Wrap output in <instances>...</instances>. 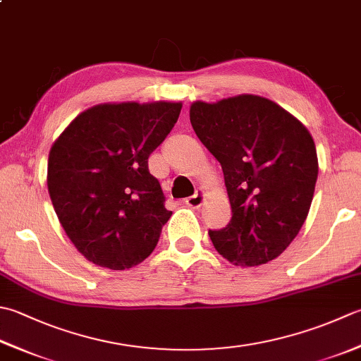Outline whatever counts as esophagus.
I'll return each mask as SVG.
<instances>
[{"mask_svg":"<svg viewBox=\"0 0 361 361\" xmlns=\"http://www.w3.org/2000/svg\"><path fill=\"white\" fill-rule=\"evenodd\" d=\"M203 200H204V192L202 189H199V190H195L194 195L188 197L185 202H186L188 207H190V208H200Z\"/></svg>","mask_w":361,"mask_h":361,"instance_id":"obj_1","label":"esophagus"}]
</instances>
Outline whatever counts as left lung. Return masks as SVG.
I'll return each instance as SVG.
<instances>
[{"instance_id": "left-lung-1", "label": "left lung", "mask_w": 361, "mask_h": 361, "mask_svg": "<svg viewBox=\"0 0 361 361\" xmlns=\"http://www.w3.org/2000/svg\"><path fill=\"white\" fill-rule=\"evenodd\" d=\"M189 117L221 162L231 204L227 227L208 231L216 250L236 266L277 258L312 207L317 180L312 134L277 103L249 94L195 102Z\"/></svg>"}]
</instances>
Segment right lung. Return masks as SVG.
Returning a JSON list of instances; mask_svg holds the SVG:
<instances>
[{"label":"right lung","instance_id":"1","mask_svg":"<svg viewBox=\"0 0 361 361\" xmlns=\"http://www.w3.org/2000/svg\"><path fill=\"white\" fill-rule=\"evenodd\" d=\"M181 103H106L81 112L56 139L47 185L62 228L84 258L112 271L154 250L172 216L148 157Z\"/></svg>","mask_w":361,"mask_h":361}]
</instances>
